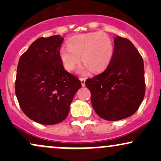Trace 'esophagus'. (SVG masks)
<instances>
[{
	"mask_svg": "<svg viewBox=\"0 0 161 161\" xmlns=\"http://www.w3.org/2000/svg\"><path fill=\"white\" fill-rule=\"evenodd\" d=\"M80 81H81V83H82V86H86V79H85V78H80Z\"/></svg>",
	"mask_w": 161,
	"mask_h": 161,
	"instance_id": "34e87169",
	"label": "esophagus"
}]
</instances>
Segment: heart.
I'll return each instance as SVG.
<instances>
[{
	"label": "heart",
	"instance_id": "1",
	"mask_svg": "<svg viewBox=\"0 0 161 161\" xmlns=\"http://www.w3.org/2000/svg\"><path fill=\"white\" fill-rule=\"evenodd\" d=\"M67 47L59 51L60 60L67 71L74 69L81 60L85 64L82 73L92 69L95 73L104 70L111 62L114 53L112 38L107 33L97 32L79 34L69 38Z\"/></svg>",
	"mask_w": 161,
	"mask_h": 161
}]
</instances>
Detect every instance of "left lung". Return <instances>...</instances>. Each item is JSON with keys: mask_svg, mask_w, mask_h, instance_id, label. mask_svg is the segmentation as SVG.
I'll list each match as a JSON object with an SVG mask.
<instances>
[{"mask_svg": "<svg viewBox=\"0 0 161 161\" xmlns=\"http://www.w3.org/2000/svg\"><path fill=\"white\" fill-rule=\"evenodd\" d=\"M92 104L100 117L116 121L137 111L145 94L143 59L127 38H114L111 62L101 74L88 79Z\"/></svg>", "mask_w": 161, "mask_h": 161, "instance_id": "1", "label": "left lung"}]
</instances>
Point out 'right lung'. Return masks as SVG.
Returning <instances> with one entry per match:
<instances>
[{
    "label": "right lung",
    "mask_w": 161,
    "mask_h": 161,
    "mask_svg": "<svg viewBox=\"0 0 161 161\" xmlns=\"http://www.w3.org/2000/svg\"><path fill=\"white\" fill-rule=\"evenodd\" d=\"M64 38H38L20 57L15 92L20 108L32 120L53 125L66 119L75 94L82 87L64 69L59 56Z\"/></svg>",
    "instance_id": "right-lung-1"
}]
</instances>
